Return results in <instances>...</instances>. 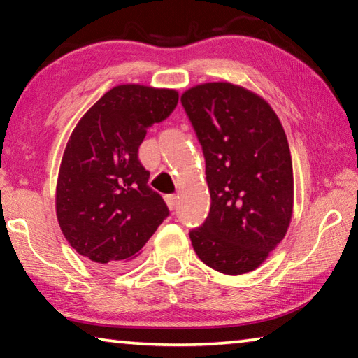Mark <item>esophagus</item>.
<instances>
[{
    "label": "esophagus",
    "mask_w": 358,
    "mask_h": 358,
    "mask_svg": "<svg viewBox=\"0 0 358 358\" xmlns=\"http://www.w3.org/2000/svg\"><path fill=\"white\" fill-rule=\"evenodd\" d=\"M164 199H166L167 207L171 208V210H173L175 205H177V196H175V194H167V196H166Z\"/></svg>",
    "instance_id": "obj_1"
}]
</instances>
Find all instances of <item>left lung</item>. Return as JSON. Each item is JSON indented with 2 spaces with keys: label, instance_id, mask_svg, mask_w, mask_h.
<instances>
[{
  "label": "left lung",
  "instance_id": "8db88e82",
  "mask_svg": "<svg viewBox=\"0 0 358 358\" xmlns=\"http://www.w3.org/2000/svg\"><path fill=\"white\" fill-rule=\"evenodd\" d=\"M205 156L211 197L202 227L189 234L205 265L243 275L262 265L294 213V171L280 118L262 96L208 82L181 94Z\"/></svg>",
  "mask_w": 358,
  "mask_h": 358
}]
</instances>
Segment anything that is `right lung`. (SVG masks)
I'll use <instances>...</instances> for the list:
<instances>
[{
  "label": "right lung",
  "mask_w": 358,
  "mask_h": 358,
  "mask_svg": "<svg viewBox=\"0 0 358 358\" xmlns=\"http://www.w3.org/2000/svg\"><path fill=\"white\" fill-rule=\"evenodd\" d=\"M178 104V92L117 85L78 120L59 164L55 208L68 243L98 265L129 262L169 208L148 186L137 151L153 123Z\"/></svg>",
  "instance_id": "right-lung-1"
}]
</instances>
